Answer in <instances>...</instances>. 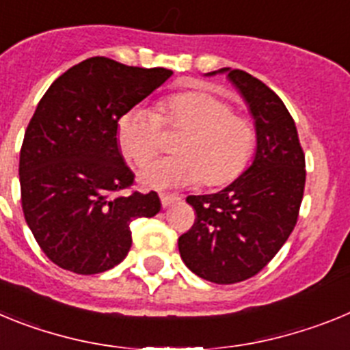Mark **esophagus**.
<instances>
[{
  "label": "esophagus",
  "instance_id": "1",
  "mask_svg": "<svg viewBox=\"0 0 350 350\" xmlns=\"http://www.w3.org/2000/svg\"><path fill=\"white\" fill-rule=\"evenodd\" d=\"M180 202V198L178 196H173V194H161V205L165 206V208H168V206H172L173 203H178Z\"/></svg>",
  "mask_w": 350,
  "mask_h": 350
}]
</instances>
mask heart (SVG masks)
<instances>
[{
    "mask_svg": "<svg viewBox=\"0 0 350 350\" xmlns=\"http://www.w3.org/2000/svg\"><path fill=\"white\" fill-rule=\"evenodd\" d=\"M184 131L175 157L161 159L140 175L150 189H177L205 182L222 185L245 170L256 147V129L247 117L231 112V105L203 91L170 96L159 116L133 108L117 124L119 147L128 161L147 166L161 150V128Z\"/></svg>",
    "mask_w": 350,
    "mask_h": 350,
    "instance_id": "1",
    "label": "heart"
}]
</instances>
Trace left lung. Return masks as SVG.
<instances>
[{
    "mask_svg": "<svg viewBox=\"0 0 350 350\" xmlns=\"http://www.w3.org/2000/svg\"><path fill=\"white\" fill-rule=\"evenodd\" d=\"M254 119L252 165L215 194L187 196L196 221L178 238L180 258L213 284L254 277L286 243L298 221L305 189V156L295 120L268 85L242 70L221 68Z\"/></svg>",
    "mask_w": 350,
    "mask_h": 350,
    "instance_id": "8db88e82",
    "label": "left lung"
}]
</instances>
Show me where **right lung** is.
<instances>
[{
  "instance_id": "1",
  "label": "right lung",
  "mask_w": 350,
  "mask_h": 350,
  "mask_svg": "<svg viewBox=\"0 0 350 350\" xmlns=\"http://www.w3.org/2000/svg\"><path fill=\"white\" fill-rule=\"evenodd\" d=\"M173 75L89 57L52 82L24 135L18 178L31 233L57 267L94 275L131 247L133 219L154 217L157 193L124 194L135 180L117 142L120 117Z\"/></svg>"
}]
</instances>
